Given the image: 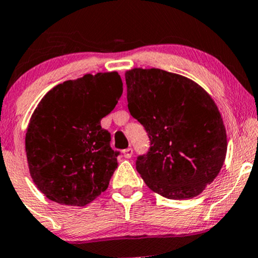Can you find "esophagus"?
<instances>
[{"label": "esophagus", "mask_w": 258, "mask_h": 258, "mask_svg": "<svg viewBox=\"0 0 258 258\" xmlns=\"http://www.w3.org/2000/svg\"><path fill=\"white\" fill-rule=\"evenodd\" d=\"M133 155V149L132 148H127V149L123 150V156H125L126 159H131Z\"/></svg>", "instance_id": "34e87169"}]
</instances>
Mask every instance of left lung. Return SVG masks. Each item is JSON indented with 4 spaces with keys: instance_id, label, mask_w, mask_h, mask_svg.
<instances>
[{
    "instance_id": "left-lung-1",
    "label": "left lung",
    "mask_w": 258,
    "mask_h": 258,
    "mask_svg": "<svg viewBox=\"0 0 258 258\" xmlns=\"http://www.w3.org/2000/svg\"><path fill=\"white\" fill-rule=\"evenodd\" d=\"M128 110L150 141L136 168L154 193L167 199L197 197L214 180L227 154L217 105L190 79L161 69L125 74Z\"/></svg>"
}]
</instances>
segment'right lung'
<instances>
[{
    "label": "right lung",
    "mask_w": 258,
    "mask_h": 258,
    "mask_svg": "<svg viewBox=\"0 0 258 258\" xmlns=\"http://www.w3.org/2000/svg\"><path fill=\"white\" fill-rule=\"evenodd\" d=\"M122 94L116 72L87 74L53 87L31 115L25 136L29 171L38 190L61 205L85 206L106 190L117 167L100 120Z\"/></svg>",
    "instance_id": "add662e5"
}]
</instances>
